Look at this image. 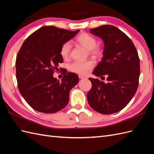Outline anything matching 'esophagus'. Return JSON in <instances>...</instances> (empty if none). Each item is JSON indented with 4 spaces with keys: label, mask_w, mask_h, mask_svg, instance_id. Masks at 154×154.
<instances>
[{
    "label": "esophagus",
    "mask_w": 154,
    "mask_h": 154,
    "mask_svg": "<svg viewBox=\"0 0 154 154\" xmlns=\"http://www.w3.org/2000/svg\"><path fill=\"white\" fill-rule=\"evenodd\" d=\"M79 78L80 79H84V78H86L85 76H82V75H79Z\"/></svg>",
    "instance_id": "obj_1"
}]
</instances>
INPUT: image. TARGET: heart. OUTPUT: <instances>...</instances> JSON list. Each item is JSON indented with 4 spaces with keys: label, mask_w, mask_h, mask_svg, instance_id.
Returning a JSON list of instances; mask_svg holds the SVG:
<instances>
[{
    "label": "heart",
    "mask_w": 154,
    "mask_h": 154,
    "mask_svg": "<svg viewBox=\"0 0 154 154\" xmlns=\"http://www.w3.org/2000/svg\"><path fill=\"white\" fill-rule=\"evenodd\" d=\"M76 42L80 45L88 49V53L94 57H98L102 54V49L100 46L97 45L96 39L94 36L87 32H82L76 38ZM71 50V44L70 42L64 43L60 49V54L64 59L69 58ZM94 63L91 60H87L85 62H74L69 66L70 71L80 74H87L89 72Z\"/></svg>",
    "instance_id": "b5f03b06"
}]
</instances>
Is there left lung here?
Returning a JSON list of instances; mask_svg holds the SVG:
<instances>
[{
  "label": "left lung",
  "instance_id": "obj_1",
  "mask_svg": "<svg viewBox=\"0 0 154 154\" xmlns=\"http://www.w3.org/2000/svg\"><path fill=\"white\" fill-rule=\"evenodd\" d=\"M90 32L103 41V57L92 74L106 76L108 83L89 78L92 88L87 93L92 109L103 114H111L124 109L137 91L140 76L137 51L128 37L118 27L104 25ZM105 79V78L103 77Z\"/></svg>",
  "mask_w": 154,
  "mask_h": 154
}]
</instances>
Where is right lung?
I'll return each mask as SVG.
<instances>
[{
  "label": "right lung",
  "mask_w": 154,
  "mask_h": 154,
  "mask_svg": "<svg viewBox=\"0 0 154 154\" xmlns=\"http://www.w3.org/2000/svg\"><path fill=\"white\" fill-rule=\"evenodd\" d=\"M80 30L71 31L47 26L35 31L23 43L16 59V78L19 92L34 110L56 113L67 106L70 91L79 81L73 72L54 78V70L63 62L62 45Z\"/></svg>",
  "instance_id": "obj_1"
}]
</instances>
